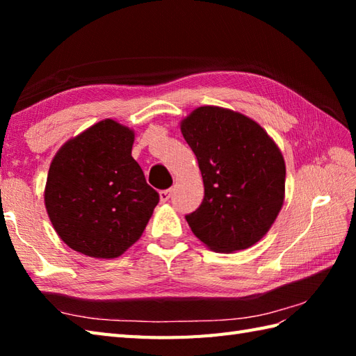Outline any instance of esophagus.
Segmentation results:
<instances>
[{
    "label": "esophagus",
    "mask_w": 356,
    "mask_h": 356,
    "mask_svg": "<svg viewBox=\"0 0 356 356\" xmlns=\"http://www.w3.org/2000/svg\"><path fill=\"white\" fill-rule=\"evenodd\" d=\"M171 199V188L170 190H162L161 191V202H168Z\"/></svg>",
    "instance_id": "obj_1"
}]
</instances>
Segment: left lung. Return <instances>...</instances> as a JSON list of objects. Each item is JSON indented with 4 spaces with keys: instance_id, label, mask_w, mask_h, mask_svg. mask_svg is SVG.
I'll use <instances>...</instances> for the list:
<instances>
[{
    "instance_id": "1",
    "label": "left lung",
    "mask_w": 356,
    "mask_h": 356,
    "mask_svg": "<svg viewBox=\"0 0 356 356\" xmlns=\"http://www.w3.org/2000/svg\"><path fill=\"white\" fill-rule=\"evenodd\" d=\"M197 157L205 195L185 218L194 236L220 252L257 243L284 199L283 156L263 128L240 113L199 107L180 125Z\"/></svg>"
}]
</instances>
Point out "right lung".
<instances>
[{"label":"right lung","mask_w":356,"mask_h":356,"mask_svg":"<svg viewBox=\"0 0 356 356\" xmlns=\"http://www.w3.org/2000/svg\"><path fill=\"white\" fill-rule=\"evenodd\" d=\"M134 134L111 119L69 140L51 161L45 208L74 251L115 259L138 240L159 203L131 156Z\"/></svg>","instance_id":"add662e5"}]
</instances>
